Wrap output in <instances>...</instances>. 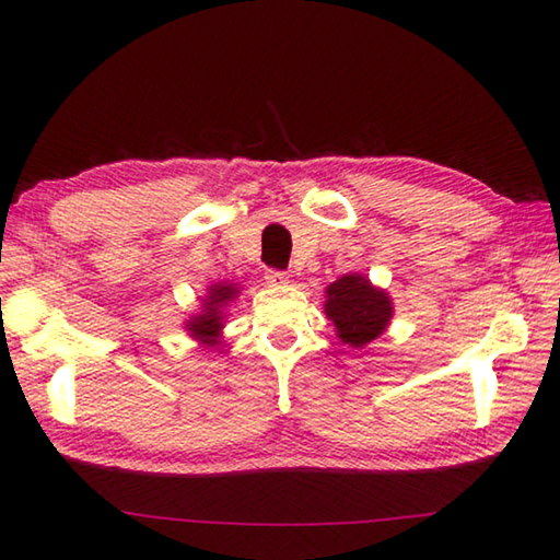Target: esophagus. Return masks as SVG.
I'll return each mask as SVG.
<instances>
[{
    "mask_svg": "<svg viewBox=\"0 0 560 560\" xmlns=\"http://www.w3.org/2000/svg\"><path fill=\"white\" fill-rule=\"evenodd\" d=\"M267 281L273 283V287H287V283H289V273H287V271L269 269V271H267Z\"/></svg>",
    "mask_w": 560,
    "mask_h": 560,
    "instance_id": "esophagus-1",
    "label": "esophagus"
}]
</instances>
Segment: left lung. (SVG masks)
Wrapping results in <instances>:
<instances>
[{
    "instance_id": "left-lung-1",
    "label": "left lung",
    "mask_w": 560,
    "mask_h": 560,
    "mask_svg": "<svg viewBox=\"0 0 560 560\" xmlns=\"http://www.w3.org/2000/svg\"><path fill=\"white\" fill-rule=\"evenodd\" d=\"M324 311L334 320L340 343L365 348L385 334L395 316L390 293L375 287L363 273H343L326 287Z\"/></svg>"
}]
</instances>
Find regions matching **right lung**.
Wrapping results in <instances>:
<instances>
[{"label": "right lung", "mask_w": 560, "mask_h": 560, "mask_svg": "<svg viewBox=\"0 0 560 560\" xmlns=\"http://www.w3.org/2000/svg\"><path fill=\"white\" fill-rule=\"evenodd\" d=\"M242 287L230 281H214L207 287L205 296L200 299V311L185 320V334L197 340L202 348H217L222 346V330L226 318V306L240 296Z\"/></svg>", "instance_id": "obj_1"}]
</instances>
